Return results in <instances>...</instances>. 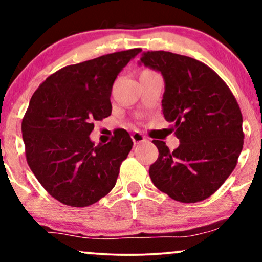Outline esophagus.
Here are the masks:
<instances>
[{
    "label": "esophagus",
    "mask_w": 262,
    "mask_h": 262,
    "mask_svg": "<svg viewBox=\"0 0 262 262\" xmlns=\"http://www.w3.org/2000/svg\"><path fill=\"white\" fill-rule=\"evenodd\" d=\"M132 139H133V143H134V144L145 143V141L148 140V139H146L145 137H144L143 134H141V133H138V132H137V133H133V134H132Z\"/></svg>",
    "instance_id": "esophagus-1"
}]
</instances>
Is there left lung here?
Wrapping results in <instances>:
<instances>
[{
    "label": "left lung",
    "instance_id": "left-lung-1",
    "mask_svg": "<svg viewBox=\"0 0 262 262\" xmlns=\"http://www.w3.org/2000/svg\"><path fill=\"white\" fill-rule=\"evenodd\" d=\"M140 61L164 76L162 113L180 139L173 151L152 140L159 158L150 179L179 202L206 200L233 172L243 150L239 104L219 75L196 59L158 50L144 52Z\"/></svg>",
    "mask_w": 262,
    "mask_h": 262
}]
</instances>
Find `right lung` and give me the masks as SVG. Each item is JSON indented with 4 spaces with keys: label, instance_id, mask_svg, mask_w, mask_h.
Instances as JSON below:
<instances>
[{
    "label": "right lung",
    "instance_id": "right-lung-1",
    "mask_svg": "<svg viewBox=\"0 0 262 262\" xmlns=\"http://www.w3.org/2000/svg\"><path fill=\"white\" fill-rule=\"evenodd\" d=\"M140 48L69 65L50 75L33 93L22 121L29 167L50 196L71 207H87L114 187L122 162L133 146L124 129L95 145L96 121L112 113L117 75Z\"/></svg>",
    "mask_w": 262,
    "mask_h": 262
}]
</instances>
